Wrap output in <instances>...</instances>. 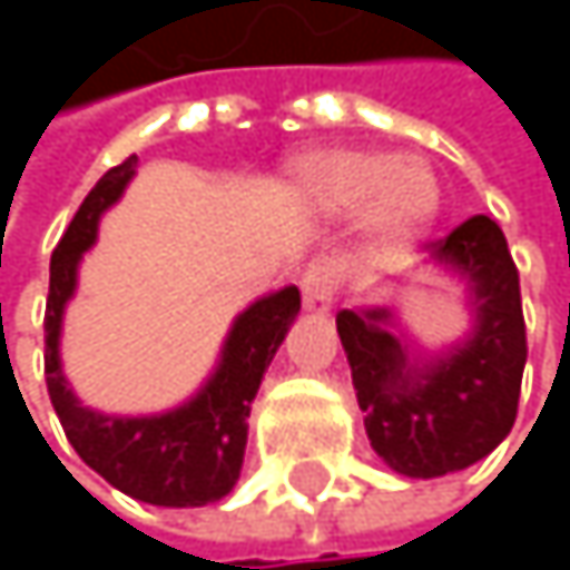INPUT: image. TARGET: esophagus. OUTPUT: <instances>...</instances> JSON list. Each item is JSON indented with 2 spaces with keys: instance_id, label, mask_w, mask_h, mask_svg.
Instances as JSON below:
<instances>
[{
  "instance_id": "esophagus-1",
  "label": "esophagus",
  "mask_w": 570,
  "mask_h": 570,
  "mask_svg": "<svg viewBox=\"0 0 570 570\" xmlns=\"http://www.w3.org/2000/svg\"><path fill=\"white\" fill-rule=\"evenodd\" d=\"M336 284H340V271L330 257L323 261H313L306 271H303V281H299V289H303V306L313 309V313H330V303H333V293H336Z\"/></svg>"
}]
</instances>
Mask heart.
<instances>
[{
  "instance_id": "b5f03b06",
  "label": "heart",
  "mask_w": 570,
  "mask_h": 570,
  "mask_svg": "<svg viewBox=\"0 0 570 570\" xmlns=\"http://www.w3.org/2000/svg\"><path fill=\"white\" fill-rule=\"evenodd\" d=\"M296 197L330 217L360 210L373 250L415 240L439 207V184L422 158H390L370 148H316L289 165Z\"/></svg>"
}]
</instances>
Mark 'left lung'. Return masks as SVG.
I'll use <instances>...</instances> for the list:
<instances>
[{"label":"left lung","mask_w":570,"mask_h":570,"mask_svg":"<svg viewBox=\"0 0 570 570\" xmlns=\"http://www.w3.org/2000/svg\"><path fill=\"white\" fill-rule=\"evenodd\" d=\"M432 261L469 284L475 313L469 340L442 356L412 360L386 330V306L336 313L370 445L409 479L449 475L485 459L512 432L528 360L518 267L502 227L475 214L432 244Z\"/></svg>","instance_id":"1"}]
</instances>
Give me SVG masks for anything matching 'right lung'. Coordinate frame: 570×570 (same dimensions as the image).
Segmentation results:
<instances>
[{
	"mask_svg": "<svg viewBox=\"0 0 570 570\" xmlns=\"http://www.w3.org/2000/svg\"><path fill=\"white\" fill-rule=\"evenodd\" d=\"M138 155L101 174L52 250L46 303V386L58 422L81 455L118 492L165 509H197L224 499L244 465L250 402L299 313V289L284 286L250 303L230 326L220 363L200 393L161 415H105L81 405L65 383L58 336L65 303L78 284V261L98 237L101 214L125 194Z\"/></svg>",
	"mask_w": 570,
	"mask_h": 570,
	"instance_id": "add662e5",
	"label": "right lung"
}]
</instances>
